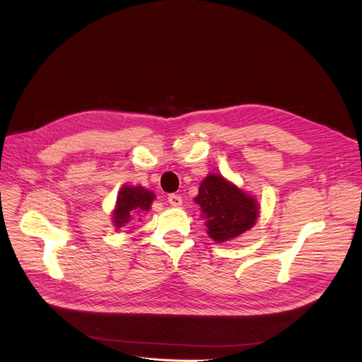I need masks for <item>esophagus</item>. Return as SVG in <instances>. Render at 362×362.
<instances>
[{
	"label": "esophagus",
	"instance_id": "esophagus-1",
	"mask_svg": "<svg viewBox=\"0 0 362 362\" xmlns=\"http://www.w3.org/2000/svg\"><path fill=\"white\" fill-rule=\"evenodd\" d=\"M168 201H169V204L173 205V206H181V205H182V198H181L180 194H175V193L169 194V196H168Z\"/></svg>",
	"mask_w": 362,
	"mask_h": 362
}]
</instances>
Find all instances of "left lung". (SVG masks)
Instances as JSON below:
<instances>
[{"instance_id":"8db88e82","label":"left lung","mask_w":362,"mask_h":362,"mask_svg":"<svg viewBox=\"0 0 362 362\" xmlns=\"http://www.w3.org/2000/svg\"><path fill=\"white\" fill-rule=\"evenodd\" d=\"M194 201L202 208L208 235L218 243L243 234L258 217L255 199L217 173L208 175L201 182Z\"/></svg>"}]
</instances>
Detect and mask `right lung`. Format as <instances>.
<instances>
[{
	"label": "right lung",
	"instance_id": "obj_1",
	"mask_svg": "<svg viewBox=\"0 0 362 362\" xmlns=\"http://www.w3.org/2000/svg\"><path fill=\"white\" fill-rule=\"evenodd\" d=\"M152 201H154V193L140 187V185H137V187H133V185L122 187V190L119 192L116 210L113 213L115 225L117 228L125 226L137 214L148 211Z\"/></svg>",
	"mask_w": 362,
	"mask_h": 362
}]
</instances>
